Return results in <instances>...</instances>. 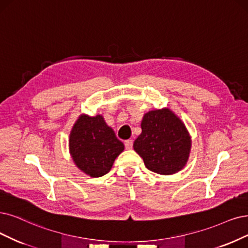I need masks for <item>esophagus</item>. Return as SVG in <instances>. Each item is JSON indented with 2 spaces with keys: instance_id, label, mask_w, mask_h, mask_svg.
<instances>
[{
  "instance_id": "1",
  "label": "esophagus",
  "mask_w": 248,
  "mask_h": 248,
  "mask_svg": "<svg viewBox=\"0 0 248 248\" xmlns=\"http://www.w3.org/2000/svg\"><path fill=\"white\" fill-rule=\"evenodd\" d=\"M125 149H132L133 148V140H126L124 142Z\"/></svg>"
}]
</instances>
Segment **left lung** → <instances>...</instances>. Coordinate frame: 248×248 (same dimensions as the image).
<instances>
[{"mask_svg": "<svg viewBox=\"0 0 248 248\" xmlns=\"http://www.w3.org/2000/svg\"><path fill=\"white\" fill-rule=\"evenodd\" d=\"M141 129V135L134 142V150L149 170L171 175L186 166L191 137L185 124L170 109H155L145 113Z\"/></svg>", "mask_w": 248, "mask_h": 248, "instance_id": "left-lung-1", "label": "left lung"}]
</instances>
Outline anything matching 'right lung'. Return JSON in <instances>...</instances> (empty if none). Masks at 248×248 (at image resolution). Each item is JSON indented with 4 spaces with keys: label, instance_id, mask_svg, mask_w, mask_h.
Returning a JSON list of instances; mask_svg holds the SVG:
<instances>
[{
    "label": "right lung",
    "instance_id": "obj_1",
    "mask_svg": "<svg viewBox=\"0 0 248 248\" xmlns=\"http://www.w3.org/2000/svg\"><path fill=\"white\" fill-rule=\"evenodd\" d=\"M124 149V143L116 138L102 115L92 117L81 114L72 126L70 155L76 166L90 177L104 176Z\"/></svg>",
    "mask_w": 248,
    "mask_h": 248
}]
</instances>
